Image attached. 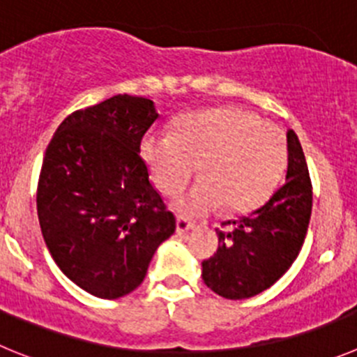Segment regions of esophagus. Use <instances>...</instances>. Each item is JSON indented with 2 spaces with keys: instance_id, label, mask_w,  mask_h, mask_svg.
<instances>
[{
  "instance_id": "esophagus-1",
  "label": "esophagus",
  "mask_w": 357,
  "mask_h": 357,
  "mask_svg": "<svg viewBox=\"0 0 357 357\" xmlns=\"http://www.w3.org/2000/svg\"><path fill=\"white\" fill-rule=\"evenodd\" d=\"M192 227H194V222H192V220H188V218L181 217V215L176 218V231H178V234L188 233Z\"/></svg>"
}]
</instances>
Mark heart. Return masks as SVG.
<instances>
[{
  "label": "heart",
  "instance_id": "1",
  "mask_svg": "<svg viewBox=\"0 0 357 357\" xmlns=\"http://www.w3.org/2000/svg\"><path fill=\"white\" fill-rule=\"evenodd\" d=\"M140 155L162 194L176 195L199 169L201 181L176 201L186 215L255 210L271 197L288 163L287 137L238 107L181 115L171 133H149Z\"/></svg>",
  "mask_w": 357,
  "mask_h": 357
}]
</instances>
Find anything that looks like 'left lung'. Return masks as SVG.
Returning a JSON list of instances; mask_svg holds the SVG:
<instances>
[{
	"label": "left lung",
	"instance_id": "obj_1",
	"mask_svg": "<svg viewBox=\"0 0 357 357\" xmlns=\"http://www.w3.org/2000/svg\"><path fill=\"white\" fill-rule=\"evenodd\" d=\"M287 181L249 215L217 229L218 249L202 261V281L224 298H249L271 288L303 249L313 192L303 147L288 130Z\"/></svg>",
	"mask_w": 357,
	"mask_h": 357
}]
</instances>
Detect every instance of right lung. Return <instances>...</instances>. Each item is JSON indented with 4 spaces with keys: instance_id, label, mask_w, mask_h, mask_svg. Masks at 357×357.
Wrapping results in <instances>:
<instances>
[{
    "instance_id": "obj_1",
    "label": "right lung",
    "mask_w": 357,
    "mask_h": 357,
    "mask_svg": "<svg viewBox=\"0 0 357 357\" xmlns=\"http://www.w3.org/2000/svg\"><path fill=\"white\" fill-rule=\"evenodd\" d=\"M155 102L119 94L63 119L44 155L37 213L60 271L99 298L144 281L176 218L149 181L140 142Z\"/></svg>"
}]
</instances>
